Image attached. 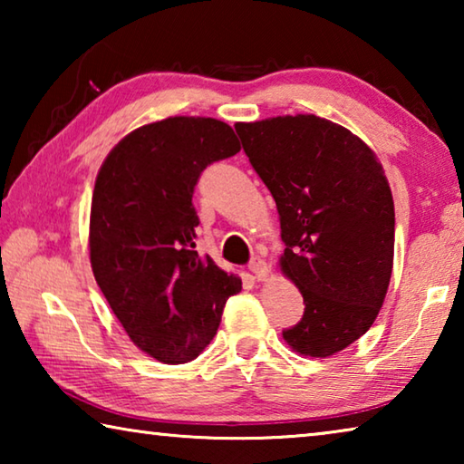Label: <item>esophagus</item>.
I'll return each mask as SVG.
<instances>
[{
	"label": "esophagus",
	"instance_id": "esophagus-1",
	"mask_svg": "<svg viewBox=\"0 0 464 464\" xmlns=\"http://www.w3.org/2000/svg\"><path fill=\"white\" fill-rule=\"evenodd\" d=\"M249 270L254 272V276L257 280H266V278H268V274H270V266H268V262L262 260L260 256H256L254 260L249 262Z\"/></svg>",
	"mask_w": 464,
	"mask_h": 464
}]
</instances>
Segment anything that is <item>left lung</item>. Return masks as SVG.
Segmentation results:
<instances>
[{"instance_id": "obj_1", "label": "left lung", "mask_w": 464, "mask_h": 464, "mask_svg": "<svg viewBox=\"0 0 464 464\" xmlns=\"http://www.w3.org/2000/svg\"><path fill=\"white\" fill-rule=\"evenodd\" d=\"M249 163L276 200L280 270L304 301L282 337L327 358L374 324L395 249V204L381 161L354 132L315 114L239 122Z\"/></svg>"}]
</instances>
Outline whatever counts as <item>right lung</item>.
<instances>
[{"label":"right lung","mask_w":464,"mask_h":464,"mask_svg":"<svg viewBox=\"0 0 464 464\" xmlns=\"http://www.w3.org/2000/svg\"><path fill=\"white\" fill-rule=\"evenodd\" d=\"M227 122L169 116L129 132L102 163L92 196L90 262L130 342L163 364L213 340L241 280L196 251L192 194L202 169L239 151Z\"/></svg>","instance_id":"1"}]
</instances>
